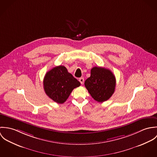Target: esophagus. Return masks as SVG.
<instances>
[{"mask_svg": "<svg viewBox=\"0 0 157 157\" xmlns=\"http://www.w3.org/2000/svg\"><path fill=\"white\" fill-rule=\"evenodd\" d=\"M79 82H80V83H81L82 85H83V83H84V78H83V77L80 78H79Z\"/></svg>", "mask_w": 157, "mask_h": 157, "instance_id": "1", "label": "esophagus"}]
</instances>
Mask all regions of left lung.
<instances>
[{
  "label": "left lung",
  "instance_id": "1",
  "mask_svg": "<svg viewBox=\"0 0 157 157\" xmlns=\"http://www.w3.org/2000/svg\"><path fill=\"white\" fill-rule=\"evenodd\" d=\"M116 80L112 72L105 67H92L90 76L85 82V86L91 97L102 103L108 100L115 91Z\"/></svg>",
  "mask_w": 157,
  "mask_h": 157
}]
</instances>
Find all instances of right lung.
I'll return each instance as SVG.
<instances>
[{"label": "right lung", "instance_id": "1", "mask_svg": "<svg viewBox=\"0 0 157 157\" xmlns=\"http://www.w3.org/2000/svg\"><path fill=\"white\" fill-rule=\"evenodd\" d=\"M80 83L68 72L64 66L53 67L45 74L44 87L46 94L57 103H63Z\"/></svg>", "mask_w": 157, "mask_h": 157}]
</instances>
